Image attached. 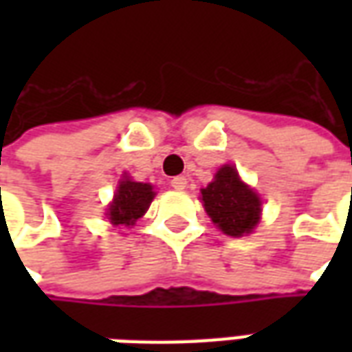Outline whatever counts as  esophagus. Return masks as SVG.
Masks as SVG:
<instances>
[{
  "instance_id": "obj_1",
  "label": "esophagus",
  "mask_w": 352,
  "mask_h": 352,
  "mask_svg": "<svg viewBox=\"0 0 352 352\" xmlns=\"http://www.w3.org/2000/svg\"><path fill=\"white\" fill-rule=\"evenodd\" d=\"M169 184H171L173 190H184V188H186V179H184V177H173Z\"/></svg>"
}]
</instances>
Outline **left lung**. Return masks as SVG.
I'll return each mask as SVG.
<instances>
[{"mask_svg": "<svg viewBox=\"0 0 352 352\" xmlns=\"http://www.w3.org/2000/svg\"><path fill=\"white\" fill-rule=\"evenodd\" d=\"M201 204L214 226L226 236H247L260 222L262 199L230 164L222 166L213 181L201 188Z\"/></svg>", "mask_w": 352, "mask_h": 352, "instance_id": "left-lung-1", "label": "left lung"}]
</instances>
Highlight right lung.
I'll return each instance as SVG.
<instances>
[{
  "mask_svg": "<svg viewBox=\"0 0 352 352\" xmlns=\"http://www.w3.org/2000/svg\"><path fill=\"white\" fill-rule=\"evenodd\" d=\"M153 184L131 181L124 175L116 186L115 198L107 207V219L113 226H133L138 219L146 213V209L154 199Z\"/></svg>",
  "mask_w": 352,
  "mask_h": 352,
  "instance_id": "1",
  "label": "right lung"
}]
</instances>
